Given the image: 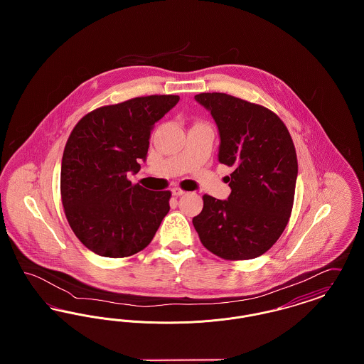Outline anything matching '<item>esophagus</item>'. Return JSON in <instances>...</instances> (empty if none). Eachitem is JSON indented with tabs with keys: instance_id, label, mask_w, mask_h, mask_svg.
<instances>
[{
	"instance_id": "obj_1",
	"label": "esophagus",
	"mask_w": 364,
	"mask_h": 364,
	"mask_svg": "<svg viewBox=\"0 0 364 364\" xmlns=\"http://www.w3.org/2000/svg\"><path fill=\"white\" fill-rule=\"evenodd\" d=\"M172 193H173V196H181V195L186 193V191L181 190L178 187H174L173 190H172Z\"/></svg>"
}]
</instances>
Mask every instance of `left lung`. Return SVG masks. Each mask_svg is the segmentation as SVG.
I'll return each instance as SVG.
<instances>
[{
  "label": "left lung",
  "instance_id": "8db88e82",
  "mask_svg": "<svg viewBox=\"0 0 364 364\" xmlns=\"http://www.w3.org/2000/svg\"><path fill=\"white\" fill-rule=\"evenodd\" d=\"M195 100L210 110L220 131L218 161L232 168L230 195H203L193 217L202 244L228 260L258 258L282 235L294 208L297 156L287 125L274 112L224 92Z\"/></svg>",
  "mask_w": 364,
  "mask_h": 364
}]
</instances>
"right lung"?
Wrapping results in <instances>:
<instances>
[{
	"label": "right lung",
	"instance_id": "obj_1",
	"mask_svg": "<svg viewBox=\"0 0 364 364\" xmlns=\"http://www.w3.org/2000/svg\"><path fill=\"white\" fill-rule=\"evenodd\" d=\"M178 100L147 95L106 105L72 129L61 161V200L70 229L90 251L127 258L156 236L172 192L146 190L127 176L140 171L153 125Z\"/></svg>",
	"mask_w": 364,
	"mask_h": 364
}]
</instances>
